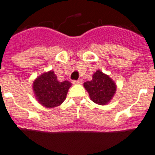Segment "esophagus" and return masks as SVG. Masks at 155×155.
<instances>
[{
    "instance_id": "1",
    "label": "esophagus",
    "mask_w": 155,
    "mask_h": 155,
    "mask_svg": "<svg viewBox=\"0 0 155 155\" xmlns=\"http://www.w3.org/2000/svg\"><path fill=\"white\" fill-rule=\"evenodd\" d=\"M72 83L74 84H82V80L80 79V80H74Z\"/></svg>"
}]
</instances>
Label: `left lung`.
Wrapping results in <instances>:
<instances>
[{
  "mask_svg": "<svg viewBox=\"0 0 155 155\" xmlns=\"http://www.w3.org/2000/svg\"><path fill=\"white\" fill-rule=\"evenodd\" d=\"M84 87L93 102L98 105H106L110 101L116 92V84L109 75L97 70L90 81L84 83Z\"/></svg>",
  "mask_w": 155,
  "mask_h": 155,
  "instance_id": "obj_1",
  "label": "left lung"
}]
</instances>
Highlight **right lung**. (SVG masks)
<instances>
[{
	"label": "right lung",
	"instance_id": "1",
	"mask_svg": "<svg viewBox=\"0 0 155 155\" xmlns=\"http://www.w3.org/2000/svg\"><path fill=\"white\" fill-rule=\"evenodd\" d=\"M71 83L60 82L53 71L43 73L33 82V92L39 103L47 108L60 106L67 97Z\"/></svg>",
	"mask_w": 155,
	"mask_h": 155
}]
</instances>
